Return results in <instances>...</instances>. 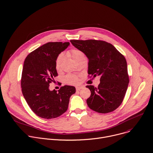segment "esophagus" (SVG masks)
I'll return each mask as SVG.
<instances>
[{"label":"esophagus","instance_id":"esophagus-1","mask_svg":"<svg viewBox=\"0 0 153 153\" xmlns=\"http://www.w3.org/2000/svg\"><path fill=\"white\" fill-rule=\"evenodd\" d=\"M82 88H83L82 86H77V87H76V91H79V90H81Z\"/></svg>","mask_w":153,"mask_h":153}]
</instances>
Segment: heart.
Listing matches in <instances>:
<instances>
[{
    "label": "heart",
    "instance_id": "obj_1",
    "mask_svg": "<svg viewBox=\"0 0 153 153\" xmlns=\"http://www.w3.org/2000/svg\"><path fill=\"white\" fill-rule=\"evenodd\" d=\"M67 54L69 56H71L76 62H77L79 59H80L81 58L84 56V54L80 51L78 49H72L70 51L67 52ZM64 59V56L62 54H59L58 56L56 57L55 59V69L59 71L61 69V65L62 61ZM64 80L65 82L68 84H77L78 82V78L76 75H72V74H69L65 76Z\"/></svg>",
    "mask_w": 153,
    "mask_h": 153
}]
</instances>
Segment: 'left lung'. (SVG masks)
<instances>
[{
	"label": "left lung",
	"mask_w": 153,
	"mask_h": 153,
	"mask_svg": "<svg viewBox=\"0 0 153 153\" xmlns=\"http://www.w3.org/2000/svg\"><path fill=\"white\" fill-rule=\"evenodd\" d=\"M71 42L88 57L91 77L100 76L97 88L86 86L91 92L86 101L89 108L102 114L114 111L122 104L129 81L125 58L106 41L90 39Z\"/></svg>",
	"instance_id": "1"
}]
</instances>
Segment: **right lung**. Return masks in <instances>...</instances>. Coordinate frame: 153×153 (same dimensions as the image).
Returning <instances> with one entry per match:
<instances>
[{
    "label": "right lung",
    "mask_w": 153,
    "mask_h": 153,
    "mask_svg": "<svg viewBox=\"0 0 153 153\" xmlns=\"http://www.w3.org/2000/svg\"><path fill=\"white\" fill-rule=\"evenodd\" d=\"M69 45V42H48L33 51L24 61L22 94L31 109L39 117L51 119L61 115L75 93V88L71 86H64L58 92L49 89L50 83L58 76L55 59Z\"/></svg>",
    "instance_id": "obj_1"
}]
</instances>
